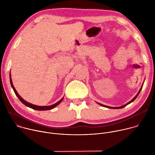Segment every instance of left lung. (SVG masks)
Masks as SVG:
<instances>
[{"instance_id": "left-lung-1", "label": "left lung", "mask_w": 155, "mask_h": 155, "mask_svg": "<svg viewBox=\"0 0 155 155\" xmlns=\"http://www.w3.org/2000/svg\"><path fill=\"white\" fill-rule=\"evenodd\" d=\"M142 86L141 87V88L140 89V90H139V93L137 94V95L132 99L130 102H129L128 103H127L126 104H125V105H123V106H121V107H109V106H107V105H103V104H100V103H98L97 102V104H99V105H101V106H102V107H107V108H115V109H118V108H123V107H124L125 106H126L127 105H128V104H129L130 103H131V102H133L136 98H137V97L139 96V93H140V91H141V90H142Z\"/></svg>"}]
</instances>
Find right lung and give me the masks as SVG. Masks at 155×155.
<instances>
[{
	"label": "right lung",
	"mask_w": 155,
	"mask_h": 155,
	"mask_svg": "<svg viewBox=\"0 0 155 155\" xmlns=\"http://www.w3.org/2000/svg\"><path fill=\"white\" fill-rule=\"evenodd\" d=\"M10 83H11V86L13 88V90L15 93V94L17 96V97H18V99H19V101L23 103L24 105H25L26 106L29 107V108H31L32 109H34V110H51V109H53L55 107H56L57 105H58L63 100V98L62 97L60 101H59L58 102L53 104V105H49V106H38V105H34V104H32L31 103H29L28 102L26 101L25 100H24L23 98H22L19 94L18 93H17L16 90H15V87L13 86V83H12V78H11V74L10 73Z\"/></svg>",
	"instance_id": "add662e5"
}]
</instances>
